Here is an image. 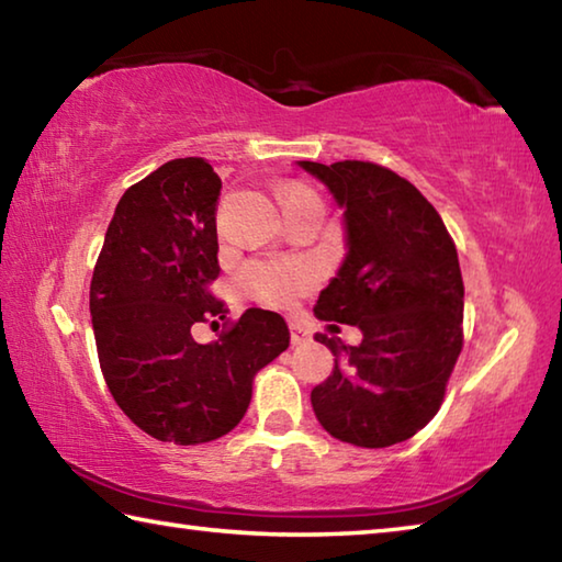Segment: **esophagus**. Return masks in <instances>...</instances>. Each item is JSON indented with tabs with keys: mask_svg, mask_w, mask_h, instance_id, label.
I'll list each match as a JSON object with an SVG mask.
<instances>
[{
	"mask_svg": "<svg viewBox=\"0 0 562 562\" xmlns=\"http://www.w3.org/2000/svg\"><path fill=\"white\" fill-rule=\"evenodd\" d=\"M290 337H292V345H302V341L310 339V331L304 329L300 322H290Z\"/></svg>",
	"mask_w": 562,
	"mask_h": 562,
	"instance_id": "1",
	"label": "esophagus"
}]
</instances>
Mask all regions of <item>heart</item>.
Wrapping results in <instances>:
<instances>
[{"instance_id": "1", "label": "heart", "mask_w": 562, "mask_h": 562, "mask_svg": "<svg viewBox=\"0 0 562 562\" xmlns=\"http://www.w3.org/2000/svg\"><path fill=\"white\" fill-rule=\"evenodd\" d=\"M307 190L292 188L288 198L302 195ZM317 282V272L307 262L297 260H258L240 272V284L250 297L272 307H288L302 297Z\"/></svg>"}]
</instances>
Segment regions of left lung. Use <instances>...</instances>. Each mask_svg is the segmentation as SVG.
Here are the masks:
<instances>
[{"instance_id":"left-lung-1","label":"left lung","mask_w":562,"mask_h":562,"mask_svg":"<svg viewBox=\"0 0 562 562\" xmlns=\"http://www.w3.org/2000/svg\"><path fill=\"white\" fill-rule=\"evenodd\" d=\"M297 166L345 211L347 258L315 315L361 329L357 347L315 337L335 369L312 389V408L335 439L361 449L412 439L439 412L463 347L456 245L436 207L394 170L369 160Z\"/></svg>"}]
</instances>
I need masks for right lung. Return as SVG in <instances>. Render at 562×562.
<instances>
[{
    "label": "right lung",
    "mask_w": 562,
    "mask_h": 562,
    "mask_svg": "<svg viewBox=\"0 0 562 562\" xmlns=\"http://www.w3.org/2000/svg\"><path fill=\"white\" fill-rule=\"evenodd\" d=\"M221 178L203 158H176L116 205L91 278V325L111 396L140 431L180 446L233 431L252 379L290 347L278 312L250 307L211 345L190 327L225 319L211 294L221 274ZM217 325V322H213Z\"/></svg>",
    "instance_id": "add662e5"
}]
</instances>
